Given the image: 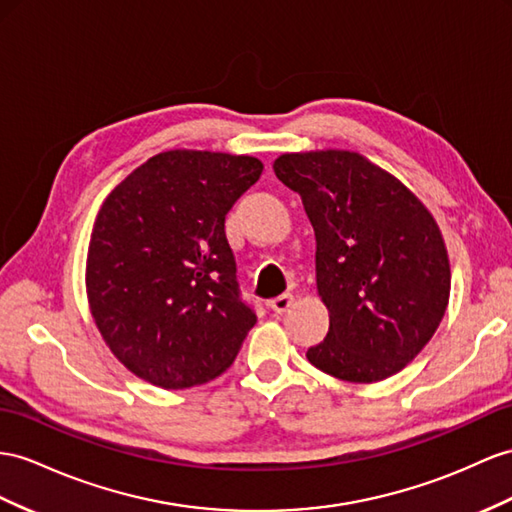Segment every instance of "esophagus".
<instances>
[{
    "mask_svg": "<svg viewBox=\"0 0 512 512\" xmlns=\"http://www.w3.org/2000/svg\"><path fill=\"white\" fill-rule=\"evenodd\" d=\"M292 303H294V296L290 292H285V294H279L277 298L270 300V309L277 311V313H285L287 309L292 307Z\"/></svg>",
    "mask_w": 512,
    "mask_h": 512,
    "instance_id": "34e87169",
    "label": "esophagus"
}]
</instances>
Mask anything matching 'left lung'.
I'll return each mask as SVG.
<instances>
[{
    "label": "left lung",
    "mask_w": 512,
    "mask_h": 512,
    "mask_svg": "<svg viewBox=\"0 0 512 512\" xmlns=\"http://www.w3.org/2000/svg\"><path fill=\"white\" fill-rule=\"evenodd\" d=\"M274 175L300 194L316 231V285L329 333L318 370L378 383L411 363L450 300V259L428 207L357 151L283 153Z\"/></svg>",
    "instance_id": "1"
}]
</instances>
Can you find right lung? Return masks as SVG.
<instances>
[{
    "mask_svg": "<svg viewBox=\"0 0 512 512\" xmlns=\"http://www.w3.org/2000/svg\"><path fill=\"white\" fill-rule=\"evenodd\" d=\"M261 170L251 155L173 149L103 201L86 257L88 307L112 355L142 381L188 389L238 357L257 316L240 300L225 216Z\"/></svg>",
    "mask_w": 512,
    "mask_h": 512,
    "instance_id": "add662e5",
    "label": "right lung"
}]
</instances>
